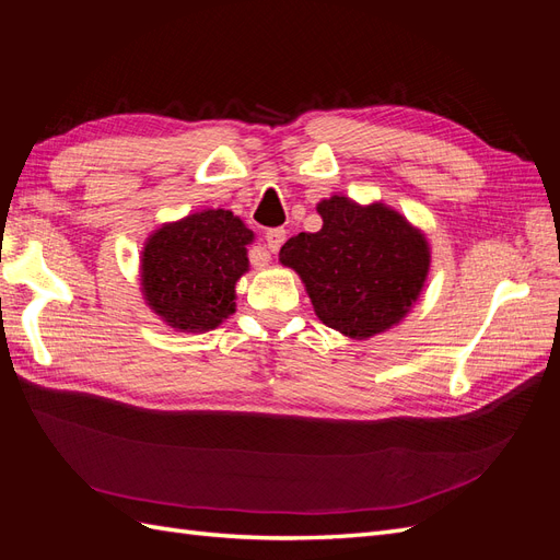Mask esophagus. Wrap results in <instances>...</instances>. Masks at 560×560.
<instances>
[{
  "label": "esophagus",
  "mask_w": 560,
  "mask_h": 560,
  "mask_svg": "<svg viewBox=\"0 0 560 560\" xmlns=\"http://www.w3.org/2000/svg\"><path fill=\"white\" fill-rule=\"evenodd\" d=\"M284 238H287L284 229H270V231H266V245H268L270 252H278L282 247Z\"/></svg>",
  "instance_id": "obj_1"
}]
</instances>
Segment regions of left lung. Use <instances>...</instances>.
Here are the masks:
<instances>
[{
  "instance_id": "8db88e82",
  "label": "left lung",
  "mask_w": 560,
  "mask_h": 560,
  "mask_svg": "<svg viewBox=\"0 0 560 560\" xmlns=\"http://www.w3.org/2000/svg\"><path fill=\"white\" fill-rule=\"evenodd\" d=\"M317 214L322 229L287 241L280 264L296 270L322 325L358 341L397 327L430 273L425 233L381 200L331 196Z\"/></svg>"
}]
</instances>
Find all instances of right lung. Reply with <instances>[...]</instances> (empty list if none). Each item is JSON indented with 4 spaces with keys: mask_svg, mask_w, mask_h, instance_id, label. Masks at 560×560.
<instances>
[{
    "mask_svg": "<svg viewBox=\"0 0 560 560\" xmlns=\"http://www.w3.org/2000/svg\"><path fill=\"white\" fill-rule=\"evenodd\" d=\"M254 233L231 210H200L159 226L140 254L144 303L175 331H210L235 313Z\"/></svg>",
    "mask_w": 560,
    "mask_h": 560,
    "instance_id": "add662e5",
    "label": "right lung"
}]
</instances>
